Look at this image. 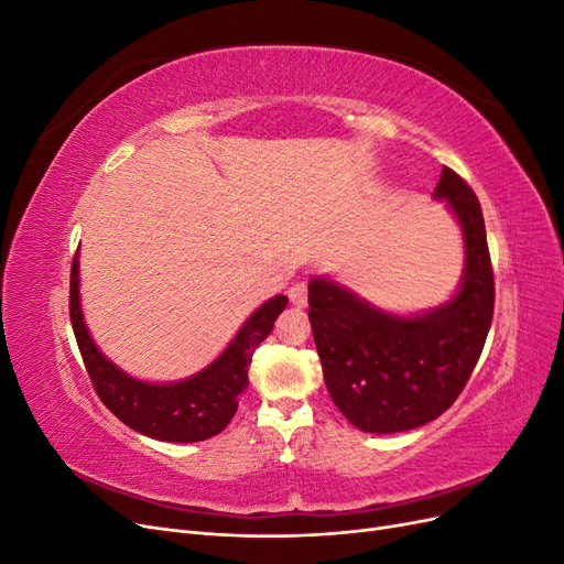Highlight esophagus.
<instances>
[{
  "mask_svg": "<svg viewBox=\"0 0 564 564\" xmlns=\"http://www.w3.org/2000/svg\"><path fill=\"white\" fill-rule=\"evenodd\" d=\"M289 301H292L296 308H305L308 305V286H305V282H296L289 286Z\"/></svg>",
  "mask_w": 564,
  "mask_h": 564,
  "instance_id": "1",
  "label": "esophagus"
}]
</instances>
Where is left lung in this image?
<instances>
[{
  "mask_svg": "<svg viewBox=\"0 0 564 564\" xmlns=\"http://www.w3.org/2000/svg\"><path fill=\"white\" fill-rule=\"evenodd\" d=\"M435 199L464 235V275L437 308L400 315L332 278L308 282L311 324L334 404L365 433H404L454 404L480 360L494 315V272L480 202L452 169Z\"/></svg>",
  "mask_w": 564,
  "mask_h": 564,
  "instance_id": "8db88e82",
  "label": "left lung"
}]
</instances>
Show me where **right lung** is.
Here are the masks:
<instances>
[{"mask_svg":"<svg viewBox=\"0 0 564 564\" xmlns=\"http://www.w3.org/2000/svg\"><path fill=\"white\" fill-rule=\"evenodd\" d=\"M286 296L278 294L256 308L226 350L214 362L181 381L152 383L135 379L100 352L89 334L79 296V253L73 261L70 319L84 365L98 398L135 433L162 442H199L218 435L230 423L249 386L251 355L272 332Z\"/></svg>","mask_w":564,"mask_h":564,"instance_id":"right-lung-1","label":"right lung"}]
</instances>
